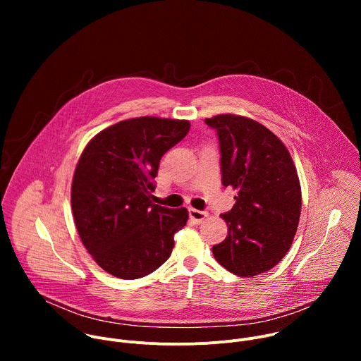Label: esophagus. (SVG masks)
I'll return each mask as SVG.
<instances>
[{
  "mask_svg": "<svg viewBox=\"0 0 361 361\" xmlns=\"http://www.w3.org/2000/svg\"><path fill=\"white\" fill-rule=\"evenodd\" d=\"M188 216H190V219H191L192 223L200 224V223L204 221L205 217H207V213L201 212V210H197V209H188Z\"/></svg>",
  "mask_w": 361,
  "mask_h": 361,
  "instance_id": "1",
  "label": "esophagus"
}]
</instances>
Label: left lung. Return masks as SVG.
<instances>
[{
  "label": "left lung",
  "mask_w": 361,
  "mask_h": 361,
  "mask_svg": "<svg viewBox=\"0 0 361 361\" xmlns=\"http://www.w3.org/2000/svg\"><path fill=\"white\" fill-rule=\"evenodd\" d=\"M205 124L219 135L223 185L237 191L233 209L221 214L228 234L213 245L214 259L240 277L266 273L288 251L301 213V187L290 152L251 118L220 114Z\"/></svg>",
  "instance_id": "obj_1"
}]
</instances>
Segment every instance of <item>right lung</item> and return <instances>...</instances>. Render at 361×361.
Segmentation results:
<instances>
[{
    "instance_id": "obj_1",
    "label": "right lung",
    "mask_w": 361,
    "mask_h": 361,
    "mask_svg": "<svg viewBox=\"0 0 361 361\" xmlns=\"http://www.w3.org/2000/svg\"><path fill=\"white\" fill-rule=\"evenodd\" d=\"M190 121L138 117L98 133L74 171L71 209L94 262L123 280L144 277L167 262L188 212L151 201L160 160Z\"/></svg>"
}]
</instances>
